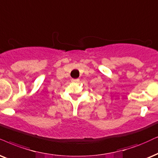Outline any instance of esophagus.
Returning <instances> with one entry per match:
<instances>
[{
  "instance_id": "obj_1",
  "label": "esophagus",
  "mask_w": 158,
  "mask_h": 158,
  "mask_svg": "<svg viewBox=\"0 0 158 158\" xmlns=\"http://www.w3.org/2000/svg\"><path fill=\"white\" fill-rule=\"evenodd\" d=\"M72 81L74 83H78L79 81V79H73Z\"/></svg>"
}]
</instances>
